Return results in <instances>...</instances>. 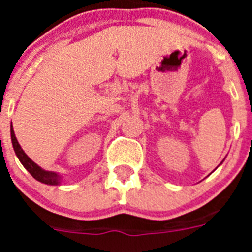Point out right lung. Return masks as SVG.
Masks as SVG:
<instances>
[{
	"mask_svg": "<svg viewBox=\"0 0 252 252\" xmlns=\"http://www.w3.org/2000/svg\"><path fill=\"white\" fill-rule=\"evenodd\" d=\"M11 141H12L13 150L16 153L17 158H19V160L21 161V164L25 166L26 170H28L35 179L39 180V182H41V183L44 184H49V186H57V184H59V177H58L57 173L41 169L39 165H36L25 153H24V150L21 149L20 144L17 142L16 136H15V132H13L12 130V125H11Z\"/></svg>",
	"mask_w": 252,
	"mask_h": 252,
	"instance_id": "right-lung-1",
	"label": "right lung"
}]
</instances>
